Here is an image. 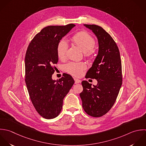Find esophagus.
Segmentation results:
<instances>
[{
    "mask_svg": "<svg viewBox=\"0 0 146 146\" xmlns=\"http://www.w3.org/2000/svg\"><path fill=\"white\" fill-rule=\"evenodd\" d=\"M74 81H75V84H79L81 82V80H78V79H76V78H74Z\"/></svg>",
    "mask_w": 146,
    "mask_h": 146,
    "instance_id": "esophagus-1",
    "label": "esophagus"
}]
</instances>
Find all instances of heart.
Instances as JSON below:
<instances>
[{"mask_svg": "<svg viewBox=\"0 0 146 146\" xmlns=\"http://www.w3.org/2000/svg\"><path fill=\"white\" fill-rule=\"evenodd\" d=\"M72 41L84 52V56L86 57H92L95 52L96 41L91 35L86 32L81 31L77 33L72 37ZM68 48V44L64 40H61L58 43L56 52L59 59L63 60L65 58ZM86 68V65L84 62H72L68 63L65 66V69L68 73L76 77L80 76L83 70Z\"/></svg>", "mask_w": 146, "mask_h": 146, "instance_id": "1", "label": "heart"}]
</instances>
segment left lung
I'll list each match as a JSON object with an SVG mask.
<instances>
[{"label": "left lung", "instance_id": "obj_1", "mask_svg": "<svg viewBox=\"0 0 146 146\" xmlns=\"http://www.w3.org/2000/svg\"><path fill=\"white\" fill-rule=\"evenodd\" d=\"M98 38L99 50L85 78L97 80V85L82 81L80 94L84 111L93 117L106 114L114 105L122 84V64L118 47L111 36L101 27L84 24Z\"/></svg>", "mask_w": 146, "mask_h": 146}]
</instances>
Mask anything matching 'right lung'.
I'll return each mask as SVG.
<instances>
[{
    "mask_svg": "<svg viewBox=\"0 0 146 146\" xmlns=\"http://www.w3.org/2000/svg\"><path fill=\"white\" fill-rule=\"evenodd\" d=\"M75 26L50 25L44 28L29 43L25 57V81L31 102L37 112L45 119L60 113L64 97L74 83L72 77L64 73L53 80L54 64L58 58L56 49L60 40Z\"/></svg>",
    "mask_w": 146,
    "mask_h": 146,
    "instance_id": "add662e5",
    "label": "right lung"
}]
</instances>
